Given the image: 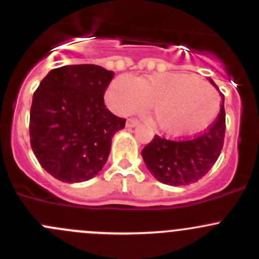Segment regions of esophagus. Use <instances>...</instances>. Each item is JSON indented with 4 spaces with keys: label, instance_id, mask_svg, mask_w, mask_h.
<instances>
[{
    "label": "esophagus",
    "instance_id": "1",
    "mask_svg": "<svg viewBox=\"0 0 259 259\" xmlns=\"http://www.w3.org/2000/svg\"><path fill=\"white\" fill-rule=\"evenodd\" d=\"M138 124H139V120L133 119V117H130V119H127V120H126V126H129V127H134V126H137Z\"/></svg>",
    "mask_w": 259,
    "mask_h": 259
}]
</instances>
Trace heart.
<instances>
[{
    "label": "heart",
    "mask_w": 259,
    "mask_h": 259,
    "mask_svg": "<svg viewBox=\"0 0 259 259\" xmlns=\"http://www.w3.org/2000/svg\"><path fill=\"white\" fill-rule=\"evenodd\" d=\"M105 100L120 115L151 104L155 126L173 137L204 129L219 111V96L214 88L194 76L174 72L137 79L116 77L106 90Z\"/></svg>",
    "instance_id": "b5f03b06"
}]
</instances>
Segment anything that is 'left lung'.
Returning a JSON list of instances; mask_svg holds the SVG:
<instances>
[{
  "label": "left lung",
  "mask_w": 259,
  "mask_h": 259,
  "mask_svg": "<svg viewBox=\"0 0 259 259\" xmlns=\"http://www.w3.org/2000/svg\"><path fill=\"white\" fill-rule=\"evenodd\" d=\"M211 85L217 88L213 80ZM224 103V98L222 99ZM226 135V111L199 134L187 139H165L155 135L142 150V156L154 178L168 185H188L198 182L210 170L221 155Z\"/></svg>",
  "instance_id": "obj_1"
}]
</instances>
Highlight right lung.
Returning a JSON list of instances; mask_svg holds the SVG:
<instances>
[{
    "instance_id": "add662e5",
    "label": "right lung",
    "mask_w": 259,
    "mask_h": 259,
    "mask_svg": "<svg viewBox=\"0 0 259 259\" xmlns=\"http://www.w3.org/2000/svg\"><path fill=\"white\" fill-rule=\"evenodd\" d=\"M113 77L98 65H66L51 70L33 93L31 148L54 178L85 182L105 165L111 139L126 121L104 104Z\"/></svg>"
}]
</instances>
